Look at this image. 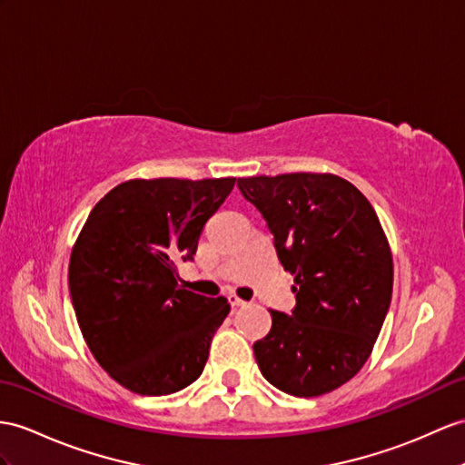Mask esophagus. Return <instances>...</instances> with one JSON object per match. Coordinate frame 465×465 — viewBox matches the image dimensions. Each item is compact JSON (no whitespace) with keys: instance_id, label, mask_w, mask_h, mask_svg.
<instances>
[{"instance_id":"34e87169","label":"esophagus","mask_w":465,"mask_h":465,"mask_svg":"<svg viewBox=\"0 0 465 465\" xmlns=\"http://www.w3.org/2000/svg\"><path fill=\"white\" fill-rule=\"evenodd\" d=\"M229 302H231V305L232 308H244V305H248V302L246 300H242V298H239V296H229Z\"/></svg>"}]
</instances>
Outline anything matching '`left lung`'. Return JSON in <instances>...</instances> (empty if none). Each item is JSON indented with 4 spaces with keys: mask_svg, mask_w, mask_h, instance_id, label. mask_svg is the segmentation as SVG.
Segmentation results:
<instances>
[{
    "mask_svg": "<svg viewBox=\"0 0 465 465\" xmlns=\"http://www.w3.org/2000/svg\"><path fill=\"white\" fill-rule=\"evenodd\" d=\"M262 213L296 310H270L272 330L254 343L264 379L300 399L341 387L367 363L392 296V252L367 197L333 173L239 179Z\"/></svg>",
    "mask_w": 465,
    "mask_h": 465,
    "instance_id": "obj_1",
    "label": "left lung"
}]
</instances>
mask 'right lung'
<instances>
[{
    "label": "right lung",
    "mask_w": 465,
    "mask_h": 465,
    "mask_svg": "<svg viewBox=\"0 0 465 465\" xmlns=\"http://www.w3.org/2000/svg\"><path fill=\"white\" fill-rule=\"evenodd\" d=\"M234 181H124L78 232L69 262L76 322L98 365L124 389L172 394L205 369L231 303L185 290L175 262L193 258Z\"/></svg>",
    "instance_id": "add662e5"
}]
</instances>
